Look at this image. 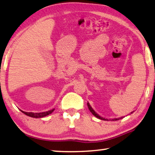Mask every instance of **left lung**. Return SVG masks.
Returning a JSON list of instances; mask_svg holds the SVG:
<instances>
[{"label":"left lung","mask_w":155,"mask_h":155,"mask_svg":"<svg viewBox=\"0 0 155 155\" xmlns=\"http://www.w3.org/2000/svg\"><path fill=\"white\" fill-rule=\"evenodd\" d=\"M87 107H88V108H89L90 111H91V112L92 113V115H94V116H95L96 117H97V118H99V119H100V120H107V119H105V118H103L102 117L100 116V115H99L97 114V113H95V111H94V110L93 109H92V107H91V105H90V104H89V103H87ZM133 112H134V111H133ZM133 112H131V114H132ZM121 118H122V117H120V118H114V119H113L112 120H118L121 119Z\"/></svg>","instance_id":"left-lung-1"}]
</instances>
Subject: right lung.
I'll use <instances>...</instances> for the list:
<instances>
[{"mask_svg":"<svg viewBox=\"0 0 155 155\" xmlns=\"http://www.w3.org/2000/svg\"><path fill=\"white\" fill-rule=\"evenodd\" d=\"M54 108L52 110H48V111H46V112H41V113H32V112H25V111H21L24 113L25 115H28V116H30V117H35V118H40V117H44L45 116H47V115H49L51 114V113L54 111Z\"/></svg>","mask_w":155,"mask_h":155,"instance_id":"add662e5","label":"right lung"}]
</instances>
